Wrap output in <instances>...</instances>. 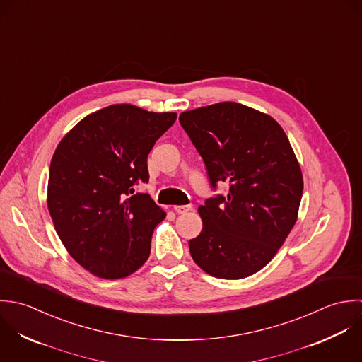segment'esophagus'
Segmentation results:
<instances>
[{
    "label": "esophagus",
    "mask_w": 362,
    "mask_h": 362,
    "mask_svg": "<svg viewBox=\"0 0 362 362\" xmlns=\"http://www.w3.org/2000/svg\"><path fill=\"white\" fill-rule=\"evenodd\" d=\"M193 210V206L192 204H187V206H175V211L177 214H186L189 211Z\"/></svg>",
    "instance_id": "34e87169"
}]
</instances>
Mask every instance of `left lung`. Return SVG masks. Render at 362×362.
<instances>
[{
	"label": "left lung",
	"instance_id": "1",
	"mask_svg": "<svg viewBox=\"0 0 362 362\" xmlns=\"http://www.w3.org/2000/svg\"><path fill=\"white\" fill-rule=\"evenodd\" d=\"M183 130L202 155L210 185H229L199 207L200 235L190 255L207 274L239 280L262 270L296 222L303 180L281 126L235 102L183 112Z\"/></svg>",
	"mask_w": 362,
	"mask_h": 362
}]
</instances>
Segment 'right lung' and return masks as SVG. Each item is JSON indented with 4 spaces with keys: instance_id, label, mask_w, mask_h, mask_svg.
Instances as JSON below:
<instances>
[{
    "instance_id": "add662e5",
    "label": "right lung",
    "mask_w": 362,
    "mask_h": 362,
    "mask_svg": "<svg viewBox=\"0 0 362 362\" xmlns=\"http://www.w3.org/2000/svg\"><path fill=\"white\" fill-rule=\"evenodd\" d=\"M176 117L112 105L83 117L57 145L49 213L71 257L93 276L123 279L146 262L166 213L146 193L129 194L148 183V153Z\"/></svg>"
}]
</instances>
